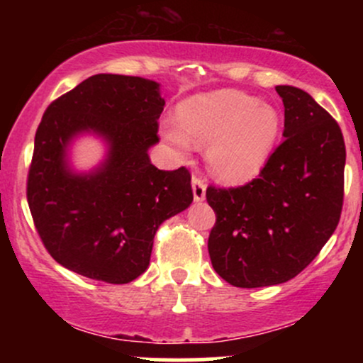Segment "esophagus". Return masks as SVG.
I'll return each instance as SVG.
<instances>
[{"label": "esophagus", "instance_id": "34e87169", "mask_svg": "<svg viewBox=\"0 0 363 363\" xmlns=\"http://www.w3.org/2000/svg\"><path fill=\"white\" fill-rule=\"evenodd\" d=\"M193 194H194V201H203L206 196V182L205 179L199 176H193Z\"/></svg>", "mask_w": 363, "mask_h": 363}]
</instances>
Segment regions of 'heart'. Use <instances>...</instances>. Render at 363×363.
<instances>
[{
	"instance_id": "heart-1",
	"label": "heart",
	"mask_w": 363,
	"mask_h": 363,
	"mask_svg": "<svg viewBox=\"0 0 363 363\" xmlns=\"http://www.w3.org/2000/svg\"><path fill=\"white\" fill-rule=\"evenodd\" d=\"M280 112L239 90L196 95L181 106L179 123L165 124L164 136L182 155L194 143L208 147V167L220 181L242 184L264 169L280 140Z\"/></svg>"
}]
</instances>
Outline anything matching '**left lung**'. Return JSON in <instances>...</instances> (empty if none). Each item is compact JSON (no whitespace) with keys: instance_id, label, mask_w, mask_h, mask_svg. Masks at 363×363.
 I'll list each match as a JSON object with an SVG mask.
<instances>
[{"instance_id":"obj_1","label":"left lung","mask_w":363,"mask_h":363,"mask_svg":"<svg viewBox=\"0 0 363 363\" xmlns=\"http://www.w3.org/2000/svg\"><path fill=\"white\" fill-rule=\"evenodd\" d=\"M285 140L259 176L239 187L208 186L216 213L208 237L215 272L240 289L297 277L338 227L345 194L343 135L307 91L277 86Z\"/></svg>"}]
</instances>
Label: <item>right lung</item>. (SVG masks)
<instances>
[{"label": "right lung", "mask_w": 363, "mask_h": 363, "mask_svg": "<svg viewBox=\"0 0 363 363\" xmlns=\"http://www.w3.org/2000/svg\"><path fill=\"white\" fill-rule=\"evenodd\" d=\"M164 106L155 82L102 73L45 109L27 201L44 247L65 268L114 285L133 281L148 268L158 227L191 205L189 170H160L147 153ZM89 128L106 136L110 158L95 174L74 177L65 145Z\"/></svg>", "instance_id": "obj_1"}]
</instances>
